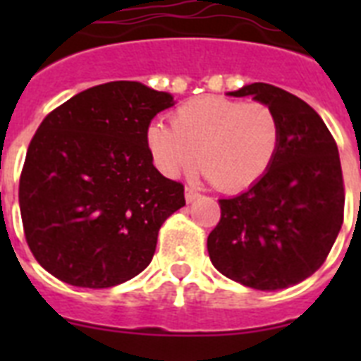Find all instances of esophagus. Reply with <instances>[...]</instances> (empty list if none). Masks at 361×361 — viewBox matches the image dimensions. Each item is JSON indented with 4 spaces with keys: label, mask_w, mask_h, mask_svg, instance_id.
Wrapping results in <instances>:
<instances>
[{
    "label": "esophagus",
    "mask_w": 361,
    "mask_h": 361,
    "mask_svg": "<svg viewBox=\"0 0 361 361\" xmlns=\"http://www.w3.org/2000/svg\"><path fill=\"white\" fill-rule=\"evenodd\" d=\"M198 197H200V192H198L197 189H192V187H189V185L185 187V200H187V202H192V200H197Z\"/></svg>",
    "instance_id": "obj_1"
}]
</instances>
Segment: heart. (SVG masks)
<instances>
[{"label":"heart","instance_id":"b5f03b06","mask_svg":"<svg viewBox=\"0 0 361 361\" xmlns=\"http://www.w3.org/2000/svg\"><path fill=\"white\" fill-rule=\"evenodd\" d=\"M279 120L268 104L228 97H198L172 114V127L149 125L147 147L166 176L198 166L212 185L238 192L260 181L279 147Z\"/></svg>","mask_w":361,"mask_h":361}]
</instances>
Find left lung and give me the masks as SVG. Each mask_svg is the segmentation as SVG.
I'll return each instance as SVG.
<instances>
[{
  "label": "left lung",
  "mask_w": 361,
  "mask_h": 361,
  "mask_svg": "<svg viewBox=\"0 0 361 361\" xmlns=\"http://www.w3.org/2000/svg\"><path fill=\"white\" fill-rule=\"evenodd\" d=\"M232 97L252 95L274 110L279 147L251 189L221 198V219L208 236L212 264L257 290L302 283L324 264L341 231L345 185L334 136L296 95L255 82Z\"/></svg>",
  "instance_id": "1"
}]
</instances>
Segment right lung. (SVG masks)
<instances>
[{"label": "right lung", "instance_id": "1", "mask_svg": "<svg viewBox=\"0 0 361 361\" xmlns=\"http://www.w3.org/2000/svg\"><path fill=\"white\" fill-rule=\"evenodd\" d=\"M172 95L140 82L80 92L42 120L25 153L18 202L30 251L48 274L110 288L152 262L159 228L185 206L164 178L147 129Z\"/></svg>", "mask_w": 361, "mask_h": 361}]
</instances>
